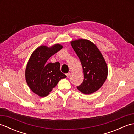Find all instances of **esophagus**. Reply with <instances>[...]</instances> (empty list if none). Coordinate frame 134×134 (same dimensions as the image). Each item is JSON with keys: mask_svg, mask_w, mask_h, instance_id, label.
I'll return each mask as SVG.
<instances>
[{"mask_svg": "<svg viewBox=\"0 0 134 134\" xmlns=\"http://www.w3.org/2000/svg\"><path fill=\"white\" fill-rule=\"evenodd\" d=\"M65 75H66V76H67V77H69V76L70 75V72H69V73H67Z\"/></svg>", "mask_w": 134, "mask_h": 134, "instance_id": "esophagus-1", "label": "esophagus"}]
</instances>
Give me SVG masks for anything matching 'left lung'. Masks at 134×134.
Masks as SVG:
<instances>
[{"label":"left lung","instance_id":"left-lung-1","mask_svg":"<svg viewBox=\"0 0 134 134\" xmlns=\"http://www.w3.org/2000/svg\"><path fill=\"white\" fill-rule=\"evenodd\" d=\"M83 68L84 79L77 89L85 94L96 92L104 84L108 75V68L99 49L87 40L79 39L71 42Z\"/></svg>","mask_w":134,"mask_h":134}]
</instances>
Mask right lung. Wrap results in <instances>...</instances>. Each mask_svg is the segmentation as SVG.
<instances>
[{"label": "right lung", "mask_w": 134, "mask_h": 134, "mask_svg": "<svg viewBox=\"0 0 134 134\" xmlns=\"http://www.w3.org/2000/svg\"><path fill=\"white\" fill-rule=\"evenodd\" d=\"M63 47L56 44L52 47L40 46L34 51L27 64L25 77L28 86L36 94L45 97L62 78L67 76L60 70L59 62H47Z\"/></svg>", "instance_id": "1"}]
</instances>
